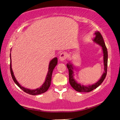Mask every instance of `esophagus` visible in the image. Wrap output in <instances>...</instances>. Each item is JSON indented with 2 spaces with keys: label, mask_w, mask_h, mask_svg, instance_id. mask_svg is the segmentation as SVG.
Returning a JSON list of instances; mask_svg holds the SVG:
<instances>
[{
  "label": "esophagus",
  "mask_w": 120,
  "mask_h": 120,
  "mask_svg": "<svg viewBox=\"0 0 120 120\" xmlns=\"http://www.w3.org/2000/svg\"><path fill=\"white\" fill-rule=\"evenodd\" d=\"M67 57V53L65 52H62L60 53V57H59V59L60 61H64L66 59V58Z\"/></svg>",
  "instance_id": "1"
}]
</instances>
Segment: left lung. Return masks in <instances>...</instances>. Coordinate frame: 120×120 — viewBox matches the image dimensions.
I'll return each mask as SVG.
<instances>
[{
  "instance_id": "1",
  "label": "left lung",
  "mask_w": 120,
  "mask_h": 120,
  "mask_svg": "<svg viewBox=\"0 0 120 120\" xmlns=\"http://www.w3.org/2000/svg\"><path fill=\"white\" fill-rule=\"evenodd\" d=\"M95 37L94 39V41L100 45L102 47V49L104 53V70L105 72L104 73L98 81L96 83L93 84L92 85L89 86H81L80 84L77 83V82L73 78V68L72 65L71 64H67V68L69 72V82L71 86L75 90L79 92H89L93 90L94 89L98 88V86L101 85V84L103 82V81L106 78L107 75V63H108V52L107 49L105 45V42L103 39L102 35L99 31H97L95 33Z\"/></svg>"
}]
</instances>
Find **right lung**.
Returning <instances> with one entry per match:
<instances>
[{
  "label": "right lung",
  "instance_id": "add662e5",
  "mask_svg": "<svg viewBox=\"0 0 120 120\" xmlns=\"http://www.w3.org/2000/svg\"><path fill=\"white\" fill-rule=\"evenodd\" d=\"M58 59L57 58H53V59L50 62V63L49 64V68H48V71L47 75L46 76V78L45 82L43 83V85L40 88H38L35 90H30V89H26L22 86H21L19 85V82H17V80L15 79L14 75L13 74V72L12 71V69L11 68V53H10V72H11V74L12 76V77L13 80L14 81V82L18 86L19 88H21L22 90H23L25 92H26L28 94H30V95H38V94H40L45 92L46 91H47L48 88H49L50 86L51 81H52V71L54 69V68L57 64Z\"/></svg>",
  "mask_w": 120,
  "mask_h": 120
}]
</instances>
